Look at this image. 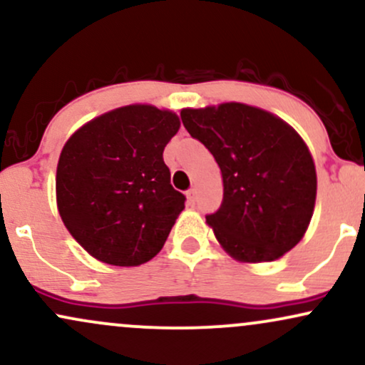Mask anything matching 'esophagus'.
I'll return each mask as SVG.
<instances>
[{"label":"esophagus","instance_id":"obj_1","mask_svg":"<svg viewBox=\"0 0 365 365\" xmlns=\"http://www.w3.org/2000/svg\"><path fill=\"white\" fill-rule=\"evenodd\" d=\"M187 200L190 206H194L195 204V188H190V190H187Z\"/></svg>","mask_w":365,"mask_h":365}]
</instances>
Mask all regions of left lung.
Returning <instances> with one entry per match:
<instances>
[{
  "instance_id": "obj_1",
  "label": "left lung",
  "mask_w": 365,
  "mask_h": 365,
  "mask_svg": "<svg viewBox=\"0 0 365 365\" xmlns=\"http://www.w3.org/2000/svg\"><path fill=\"white\" fill-rule=\"evenodd\" d=\"M180 116L221 170L223 200L206 221L226 252L264 262L299 244L317 188L312 156L299 133L278 116L240 103Z\"/></svg>"
}]
</instances>
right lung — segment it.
Returning a JSON list of instances; mask_svg holds the SVG:
<instances>
[{
  "label": "right lung",
  "mask_w": 365,
  "mask_h": 365,
  "mask_svg": "<svg viewBox=\"0 0 365 365\" xmlns=\"http://www.w3.org/2000/svg\"><path fill=\"white\" fill-rule=\"evenodd\" d=\"M178 128L175 113L142 104L106 113L66 142L56 170L58 209L92 257L139 266L163 249L187 200L171 187L163 159Z\"/></svg>",
  "instance_id": "obj_1"
}]
</instances>
